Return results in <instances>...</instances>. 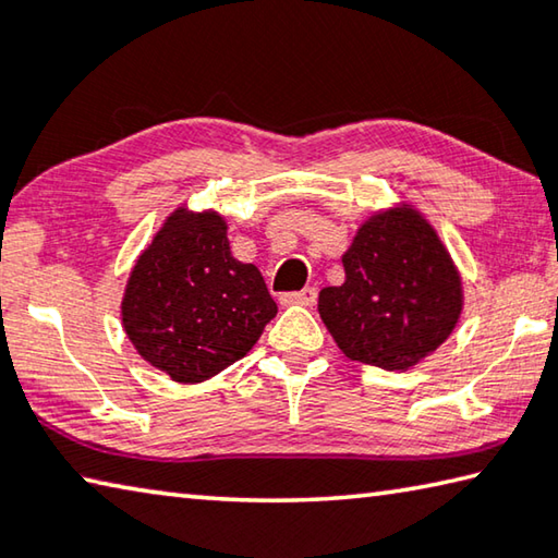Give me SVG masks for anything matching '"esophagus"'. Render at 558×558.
Segmentation results:
<instances>
[{"mask_svg": "<svg viewBox=\"0 0 558 558\" xmlns=\"http://www.w3.org/2000/svg\"><path fill=\"white\" fill-rule=\"evenodd\" d=\"M315 300H317V288L286 292V295L280 298L282 305H315Z\"/></svg>", "mask_w": 558, "mask_h": 558, "instance_id": "obj_1", "label": "esophagus"}]
</instances>
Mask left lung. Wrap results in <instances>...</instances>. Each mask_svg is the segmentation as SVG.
Returning <instances> with one entry per match:
<instances>
[{"label": "left lung", "instance_id": "1", "mask_svg": "<svg viewBox=\"0 0 558 558\" xmlns=\"http://www.w3.org/2000/svg\"><path fill=\"white\" fill-rule=\"evenodd\" d=\"M344 282L319 290V317L354 362L409 369L458 325L460 276L413 209L374 214L342 256Z\"/></svg>", "mask_w": 558, "mask_h": 558}]
</instances>
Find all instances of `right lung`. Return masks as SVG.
<instances>
[{"label":"right lung","instance_id":"add662e5","mask_svg":"<svg viewBox=\"0 0 558 558\" xmlns=\"http://www.w3.org/2000/svg\"><path fill=\"white\" fill-rule=\"evenodd\" d=\"M276 313L260 270L231 256L226 221L214 211L169 216L122 298L130 342L179 384L239 362Z\"/></svg>","mask_w":558,"mask_h":558}]
</instances>
